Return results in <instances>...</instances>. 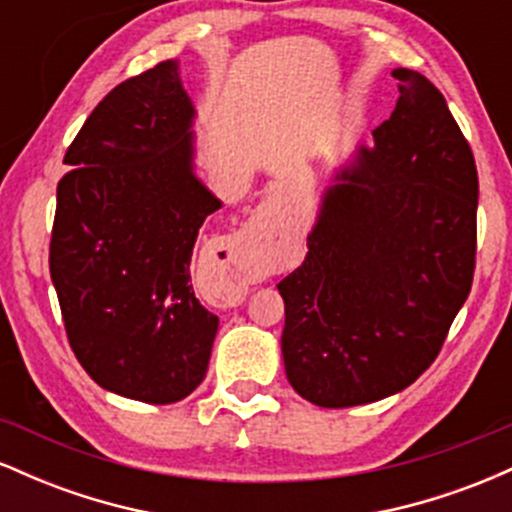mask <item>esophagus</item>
I'll return each instance as SVG.
<instances>
[{
    "instance_id": "1",
    "label": "esophagus",
    "mask_w": 512,
    "mask_h": 512,
    "mask_svg": "<svg viewBox=\"0 0 512 512\" xmlns=\"http://www.w3.org/2000/svg\"><path fill=\"white\" fill-rule=\"evenodd\" d=\"M274 199H276L274 195H269V197H267V202H264V204H262V207H260V209H257V221H260V228L264 226V221H267V216H269V214H272V207H274Z\"/></svg>"
}]
</instances>
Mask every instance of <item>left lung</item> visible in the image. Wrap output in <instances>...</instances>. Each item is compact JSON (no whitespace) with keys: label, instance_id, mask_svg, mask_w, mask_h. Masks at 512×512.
Here are the masks:
<instances>
[{"label":"left lung","instance_id":"obj_1","mask_svg":"<svg viewBox=\"0 0 512 512\" xmlns=\"http://www.w3.org/2000/svg\"><path fill=\"white\" fill-rule=\"evenodd\" d=\"M392 76L390 120L337 175L303 264L276 284L286 378L317 407L378 402L414 383L443 349L477 267L472 146L424 74Z\"/></svg>","mask_w":512,"mask_h":512}]
</instances>
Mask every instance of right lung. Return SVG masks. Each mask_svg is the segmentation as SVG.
Wrapping results in <instances>:
<instances>
[{
    "label": "right lung",
    "mask_w": 512,
    "mask_h": 512,
    "mask_svg": "<svg viewBox=\"0 0 512 512\" xmlns=\"http://www.w3.org/2000/svg\"><path fill=\"white\" fill-rule=\"evenodd\" d=\"M192 101L178 62L117 84L69 144L50 276L69 346L105 390L173 404L207 375L219 317L190 262L221 202L192 173Z\"/></svg>",
    "instance_id": "1"
}]
</instances>
